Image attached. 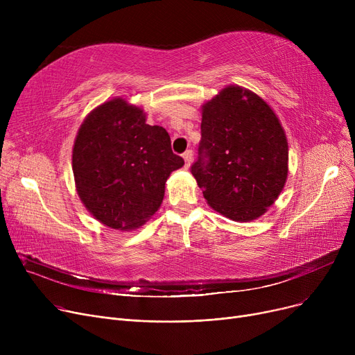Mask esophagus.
<instances>
[{
	"mask_svg": "<svg viewBox=\"0 0 355 355\" xmlns=\"http://www.w3.org/2000/svg\"><path fill=\"white\" fill-rule=\"evenodd\" d=\"M193 151L191 149H189V151H185L184 154H182V158H184V161H185V165L187 166H190L191 165V162H193Z\"/></svg>",
	"mask_w": 355,
	"mask_h": 355,
	"instance_id": "obj_1",
	"label": "esophagus"
}]
</instances>
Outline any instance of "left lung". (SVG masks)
I'll return each mask as SVG.
<instances>
[{
    "mask_svg": "<svg viewBox=\"0 0 355 355\" xmlns=\"http://www.w3.org/2000/svg\"><path fill=\"white\" fill-rule=\"evenodd\" d=\"M288 162L285 129L254 92L229 85L202 103L191 173L213 210L239 223L263 216L285 187Z\"/></svg>",
    "mask_w": 355,
    "mask_h": 355,
    "instance_id": "8db88e82",
    "label": "left lung"
}]
</instances>
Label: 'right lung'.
Wrapping results in <instances>:
<instances>
[{
  "label": "right lung",
  "instance_id": "right-lung-1",
  "mask_svg": "<svg viewBox=\"0 0 355 355\" xmlns=\"http://www.w3.org/2000/svg\"><path fill=\"white\" fill-rule=\"evenodd\" d=\"M184 165L162 126L123 98L96 106L73 144L71 168L86 210L102 225L137 230L161 207L165 182Z\"/></svg>",
  "mask_w": 355,
  "mask_h": 355
}]
</instances>
